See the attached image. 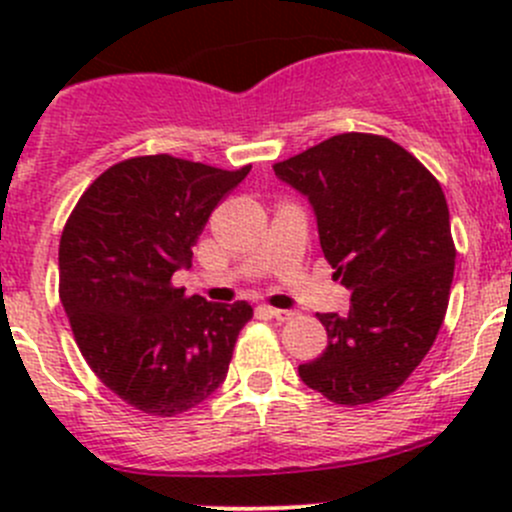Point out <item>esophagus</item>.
Returning <instances> with one entry per match:
<instances>
[{
	"mask_svg": "<svg viewBox=\"0 0 512 512\" xmlns=\"http://www.w3.org/2000/svg\"><path fill=\"white\" fill-rule=\"evenodd\" d=\"M265 312L270 314L272 319H277V322H287V319H292V317H294L292 309H275V307H267Z\"/></svg>",
	"mask_w": 512,
	"mask_h": 512,
	"instance_id": "esophagus-1",
	"label": "esophagus"
}]
</instances>
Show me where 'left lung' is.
I'll return each mask as SVG.
<instances>
[{
    "label": "left lung",
    "instance_id": "left-lung-1",
    "mask_svg": "<svg viewBox=\"0 0 512 512\" xmlns=\"http://www.w3.org/2000/svg\"><path fill=\"white\" fill-rule=\"evenodd\" d=\"M309 200L349 314H317L327 349L299 379L334 404L359 406L399 389L431 349L453 282L456 247L438 180L399 143L342 133L275 163Z\"/></svg>",
    "mask_w": 512,
    "mask_h": 512
}]
</instances>
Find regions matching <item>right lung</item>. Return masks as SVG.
Here are the masks:
<instances>
[{
  "label": "right lung",
  "mask_w": 512,
  "mask_h": 512,
  "mask_svg": "<svg viewBox=\"0 0 512 512\" xmlns=\"http://www.w3.org/2000/svg\"><path fill=\"white\" fill-rule=\"evenodd\" d=\"M247 173L165 153L123 160L89 185L61 232L59 297L76 344L143 414H183L225 381L252 307L188 297L170 280L193 265L210 213Z\"/></svg>",
  "instance_id": "right-lung-1"
}]
</instances>
